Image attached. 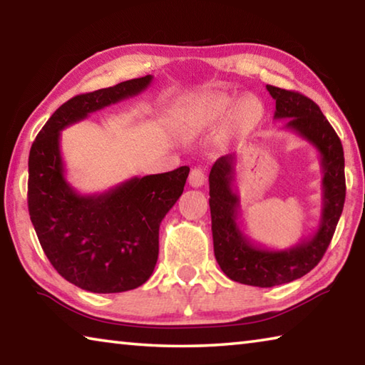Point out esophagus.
<instances>
[{
	"label": "esophagus",
	"mask_w": 365,
	"mask_h": 365,
	"mask_svg": "<svg viewBox=\"0 0 365 365\" xmlns=\"http://www.w3.org/2000/svg\"><path fill=\"white\" fill-rule=\"evenodd\" d=\"M188 182H190V185L193 188H200V187H202V185H205V182H206V174H205V170H202L201 168H195V169H191V172H190V177H188Z\"/></svg>",
	"instance_id": "esophagus-1"
}]
</instances>
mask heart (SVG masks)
Wrapping results in <instances>:
<instances>
[{"label":"heart","mask_w":365,"mask_h":365,"mask_svg":"<svg viewBox=\"0 0 365 365\" xmlns=\"http://www.w3.org/2000/svg\"><path fill=\"white\" fill-rule=\"evenodd\" d=\"M235 106V98L209 93L197 98L183 113L180 128L185 137H193L205 127L217 123L230 113ZM261 104L255 98H245L235 108V117L240 123H252L261 117Z\"/></svg>","instance_id":"1"}]
</instances>
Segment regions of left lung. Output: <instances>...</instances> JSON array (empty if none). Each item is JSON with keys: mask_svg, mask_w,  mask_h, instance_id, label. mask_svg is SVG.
<instances>
[{"mask_svg": "<svg viewBox=\"0 0 365 365\" xmlns=\"http://www.w3.org/2000/svg\"><path fill=\"white\" fill-rule=\"evenodd\" d=\"M275 100V120L309 141L320 154L322 165V214L317 230L287 250H267L252 243L238 224L240 196L233 190L235 154L215 160L209 174L214 255L228 279L243 285L270 288L301 279L324 257L343 212L344 154L343 146L322 110L307 96L265 86Z\"/></svg>", "mask_w": 365, "mask_h": 365, "instance_id": "obj_1", "label": "left lung"}]
</instances>
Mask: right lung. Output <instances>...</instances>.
<instances>
[{
	"label": "right lung",
	"mask_w": 365,
	"mask_h": 365,
	"mask_svg": "<svg viewBox=\"0 0 365 365\" xmlns=\"http://www.w3.org/2000/svg\"><path fill=\"white\" fill-rule=\"evenodd\" d=\"M151 82L153 76H146L73 96L49 117L30 148V220L58 274L86 292L122 293L150 279L159 255V225L183 193L190 168L80 195L66 180L61 132L95 110L137 96Z\"/></svg>",
	"instance_id": "right-lung-1"
}]
</instances>
